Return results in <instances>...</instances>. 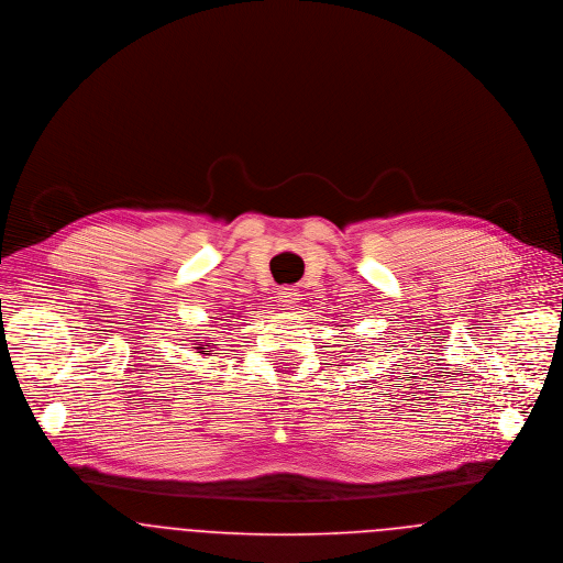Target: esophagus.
Wrapping results in <instances>:
<instances>
[{"label": "esophagus", "instance_id": "obj_1", "mask_svg": "<svg viewBox=\"0 0 563 563\" xmlns=\"http://www.w3.org/2000/svg\"><path fill=\"white\" fill-rule=\"evenodd\" d=\"M279 303L284 306V308H295L297 303H299V292L295 290V288H279Z\"/></svg>", "mask_w": 563, "mask_h": 563}]
</instances>
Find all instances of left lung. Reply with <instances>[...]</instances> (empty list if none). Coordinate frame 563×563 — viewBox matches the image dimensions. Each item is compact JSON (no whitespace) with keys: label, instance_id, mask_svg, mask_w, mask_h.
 I'll use <instances>...</instances> for the list:
<instances>
[{"label":"left lung","instance_id":"obj_1","mask_svg":"<svg viewBox=\"0 0 563 563\" xmlns=\"http://www.w3.org/2000/svg\"><path fill=\"white\" fill-rule=\"evenodd\" d=\"M340 327H346V324H340Z\"/></svg>","mask_w":563,"mask_h":563}]
</instances>
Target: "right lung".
Listing matches in <instances>:
<instances>
[{
  "label": "right lung",
  "mask_w": 563,
  "mask_h": 563,
  "mask_svg": "<svg viewBox=\"0 0 563 563\" xmlns=\"http://www.w3.org/2000/svg\"><path fill=\"white\" fill-rule=\"evenodd\" d=\"M197 344V342H195ZM197 353H201V355H210V351L212 349H217V344H212V340H206V342H201V344H197V346H192Z\"/></svg>",
  "instance_id": "add662e5"
}]
</instances>
